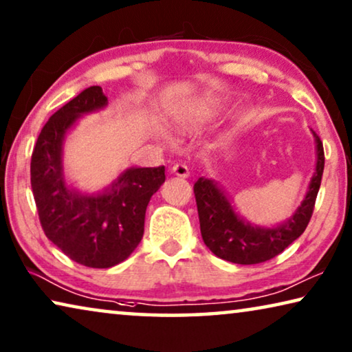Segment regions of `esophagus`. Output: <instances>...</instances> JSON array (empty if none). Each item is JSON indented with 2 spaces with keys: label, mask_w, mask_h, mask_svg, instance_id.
<instances>
[{
  "label": "esophagus",
  "mask_w": 352,
  "mask_h": 352,
  "mask_svg": "<svg viewBox=\"0 0 352 352\" xmlns=\"http://www.w3.org/2000/svg\"><path fill=\"white\" fill-rule=\"evenodd\" d=\"M170 170H172V174L177 177H182V178L190 177V169H188L186 164H182V162H177V164L172 166Z\"/></svg>",
  "instance_id": "obj_1"
}]
</instances>
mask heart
<instances>
[{
  "label": "heart",
  "mask_w": 352,
  "mask_h": 352,
  "mask_svg": "<svg viewBox=\"0 0 352 352\" xmlns=\"http://www.w3.org/2000/svg\"><path fill=\"white\" fill-rule=\"evenodd\" d=\"M214 112L213 107L208 104H199V106L190 107L180 118V128L183 131H196L206 123V120Z\"/></svg>",
  "instance_id": "b5f03b06"
}]
</instances>
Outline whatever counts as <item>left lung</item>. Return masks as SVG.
I'll use <instances>...</instances> for the list:
<instances>
[{"mask_svg": "<svg viewBox=\"0 0 352 352\" xmlns=\"http://www.w3.org/2000/svg\"><path fill=\"white\" fill-rule=\"evenodd\" d=\"M311 133L316 144V166L305 197L285 223L272 228L251 224L235 212L232 201L218 182L201 177L194 183L202 240L214 256L234 264H259L275 258L303 234L310 223L324 172L322 142L314 131Z\"/></svg>", "mask_w": 352, "mask_h": 352, "instance_id": "left-lung-1", "label": "left lung"}]
</instances>
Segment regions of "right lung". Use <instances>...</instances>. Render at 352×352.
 <instances>
[{
  "instance_id": "obj_1",
  "label": "right lung",
  "mask_w": 352,
  "mask_h": 352,
  "mask_svg": "<svg viewBox=\"0 0 352 352\" xmlns=\"http://www.w3.org/2000/svg\"><path fill=\"white\" fill-rule=\"evenodd\" d=\"M101 87H90L55 112L31 156V190L47 239L67 258L109 269L129 258L144 235L145 210L164 183V166L129 167L101 191H80L67 182L66 134L83 115L107 107Z\"/></svg>"
}]
</instances>
